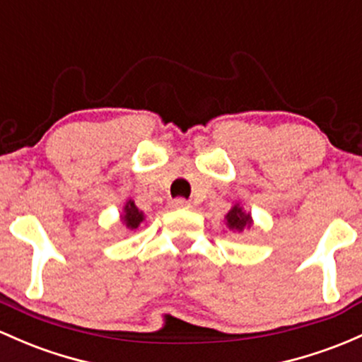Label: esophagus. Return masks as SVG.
Listing matches in <instances>:
<instances>
[{
  "label": "esophagus",
  "mask_w": 362,
  "mask_h": 362,
  "mask_svg": "<svg viewBox=\"0 0 362 362\" xmlns=\"http://www.w3.org/2000/svg\"><path fill=\"white\" fill-rule=\"evenodd\" d=\"M172 208H175V209H189L190 202L185 201V199H180V197H178V199L172 201Z\"/></svg>",
  "instance_id": "esophagus-1"
}]
</instances>
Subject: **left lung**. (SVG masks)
Returning <instances> with one entry per match:
<instances>
[{"label": "left lung", "instance_id": "1", "mask_svg": "<svg viewBox=\"0 0 362 362\" xmlns=\"http://www.w3.org/2000/svg\"><path fill=\"white\" fill-rule=\"evenodd\" d=\"M251 223H252L251 214L245 213L239 204L233 206V208L228 211V214H226V225H228L230 230L242 232L244 228H249Z\"/></svg>", "mask_w": 362, "mask_h": 362}]
</instances>
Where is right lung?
<instances>
[{"mask_svg": "<svg viewBox=\"0 0 362 362\" xmlns=\"http://www.w3.org/2000/svg\"><path fill=\"white\" fill-rule=\"evenodd\" d=\"M144 220V213L139 211V208L134 204V201H127L125 208H123V214H122V221L125 223L127 228L134 230L141 225V221Z\"/></svg>", "mask_w": 362, "mask_h": 362, "instance_id": "right-lung-1", "label": "right lung"}]
</instances>
